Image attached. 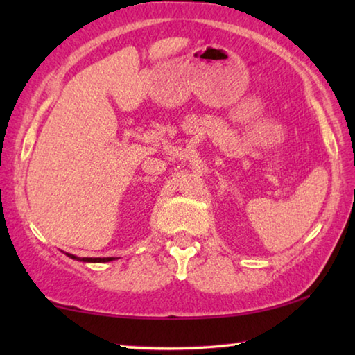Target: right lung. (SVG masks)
I'll return each instance as SVG.
<instances>
[{
    "instance_id": "add662e5",
    "label": "right lung",
    "mask_w": 355,
    "mask_h": 355,
    "mask_svg": "<svg viewBox=\"0 0 355 355\" xmlns=\"http://www.w3.org/2000/svg\"><path fill=\"white\" fill-rule=\"evenodd\" d=\"M70 258H73V260H80V261H84V263H106V261H112V260H116V258L114 257H105V258H87V257H84V258H80V257H75V255H71V254H67Z\"/></svg>"
}]
</instances>
